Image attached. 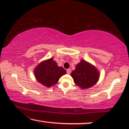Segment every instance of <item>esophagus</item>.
Returning a JSON list of instances; mask_svg holds the SVG:
<instances>
[{
    "mask_svg": "<svg viewBox=\"0 0 129 129\" xmlns=\"http://www.w3.org/2000/svg\"><path fill=\"white\" fill-rule=\"evenodd\" d=\"M67 72L68 74H70L71 73V69H68L67 70Z\"/></svg>",
    "mask_w": 129,
    "mask_h": 129,
    "instance_id": "1",
    "label": "esophagus"
}]
</instances>
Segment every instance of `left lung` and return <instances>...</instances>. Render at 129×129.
<instances>
[{"label":"left lung","instance_id":"left-lung-1","mask_svg":"<svg viewBox=\"0 0 129 129\" xmlns=\"http://www.w3.org/2000/svg\"><path fill=\"white\" fill-rule=\"evenodd\" d=\"M71 76L74 82L81 89H88L97 82L100 73L95 67L82 60L76 65L75 70L71 73Z\"/></svg>","mask_w":129,"mask_h":129}]
</instances>
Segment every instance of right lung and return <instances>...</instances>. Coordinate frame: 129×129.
<instances>
[{
  "label": "right lung",
  "instance_id": "right-lung-1",
  "mask_svg": "<svg viewBox=\"0 0 129 129\" xmlns=\"http://www.w3.org/2000/svg\"><path fill=\"white\" fill-rule=\"evenodd\" d=\"M66 73V70L58 67L53 58L40 62L34 70L38 81L47 88L56 84L60 78Z\"/></svg>",
  "mask_w": 129,
  "mask_h": 129
}]
</instances>
